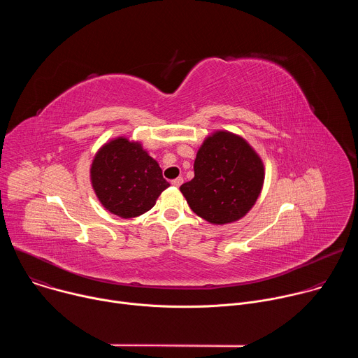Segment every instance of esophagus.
Returning <instances> with one entry per match:
<instances>
[{"label": "esophagus", "instance_id": "1", "mask_svg": "<svg viewBox=\"0 0 358 358\" xmlns=\"http://www.w3.org/2000/svg\"><path fill=\"white\" fill-rule=\"evenodd\" d=\"M182 182H184V180H182V177H177V178H176V180H173V181H171V184H173V185H174V187H180V185H181V184H182Z\"/></svg>", "mask_w": 358, "mask_h": 358}]
</instances>
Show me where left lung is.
<instances>
[{
  "instance_id": "left-lung-1",
  "label": "left lung",
  "mask_w": 358,
  "mask_h": 358,
  "mask_svg": "<svg viewBox=\"0 0 358 358\" xmlns=\"http://www.w3.org/2000/svg\"><path fill=\"white\" fill-rule=\"evenodd\" d=\"M264 180L265 169L258 152L241 136L218 130L203 140L194 162V178L180 191L198 217L224 225L248 214Z\"/></svg>"
}]
</instances>
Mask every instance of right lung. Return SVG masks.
Listing matches in <instances>:
<instances>
[{"label":"right lung","instance_id":"obj_1","mask_svg":"<svg viewBox=\"0 0 358 358\" xmlns=\"http://www.w3.org/2000/svg\"><path fill=\"white\" fill-rule=\"evenodd\" d=\"M92 187L100 203L120 218H134L155 207L170 187L159 163L138 141L117 137L101 145L90 167Z\"/></svg>","mask_w":358,"mask_h":358}]
</instances>
